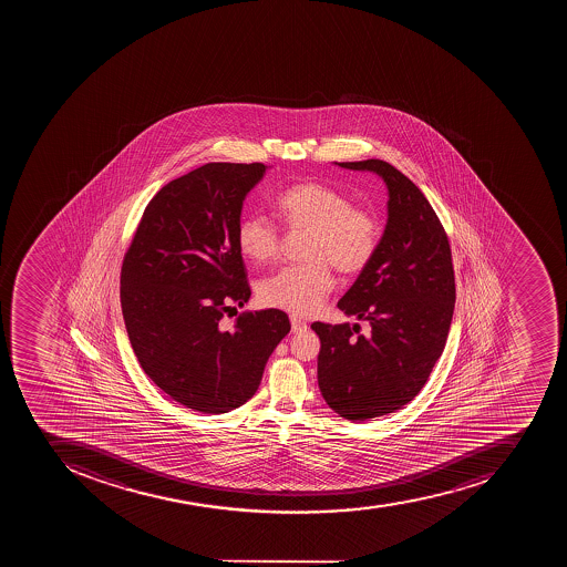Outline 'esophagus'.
Listing matches in <instances>:
<instances>
[{"mask_svg":"<svg viewBox=\"0 0 567 567\" xmlns=\"http://www.w3.org/2000/svg\"><path fill=\"white\" fill-rule=\"evenodd\" d=\"M290 324H292V331L295 333H301V331H307L308 324L303 321V319H299V317L292 316L290 317Z\"/></svg>","mask_w":567,"mask_h":567,"instance_id":"34e87169","label":"esophagus"}]
</instances>
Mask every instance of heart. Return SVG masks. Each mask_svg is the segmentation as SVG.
Listing matches in <instances>:
<instances>
[{
  "label": "heart",
  "instance_id": "heart-1",
  "mask_svg": "<svg viewBox=\"0 0 567 567\" xmlns=\"http://www.w3.org/2000/svg\"><path fill=\"white\" fill-rule=\"evenodd\" d=\"M278 216L290 233H307L303 257L259 286L268 307L295 316L317 312L333 289L331 266L342 275H358L372 262L380 248V221L370 210L352 206L351 198L324 184H296L277 200ZM237 246L246 259L266 264L277 259L280 228L262 215H248L237 225Z\"/></svg>",
  "mask_w": 567,
  "mask_h": 567
}]
</instances>
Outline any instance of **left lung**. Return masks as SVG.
<instances>
[{
    "instance_id": "8db88e82",
    "label": "left lung",
    "mask_w": 567,
    "mask_h": 567,
    "mask_svg": "<svg viewBox=\"0 0 567 567\" xmlns=\"http://www.w3.org/2000/svg\"><path fill=\"white\" fill-rule=\"evenodd\" d=\"M389 187V221L372 262L337 307L360 324L313 322L321 339L317 381L326 404L351 422L406 406L442 357L455 305L452 251L424 193L386 161L339 163Z\"/></svg>"
}]
</instances>
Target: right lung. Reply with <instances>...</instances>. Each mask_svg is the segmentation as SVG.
Wrapping results in <instances>:
<instances>
[{
  "label": "right lung",
  "mask_w": 567,
  "mask_h": 567,
  "mask_svg": "<svg viewBox=\"0 0 567 567\" xmlns=\"http://www.w3.org/2000/svg\"><path fill=\"white\" fill-rule=\"evenodd\" d=\"M266 168L207 163L161 187L122 262V316L140 365L175 402L207 415L254 398L290 331L277 308L225 322L250 299L237 225Z\"/></svg>",
  "instance_id": "right-lung-1"
}]
</instances>
